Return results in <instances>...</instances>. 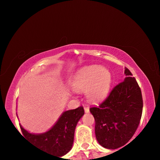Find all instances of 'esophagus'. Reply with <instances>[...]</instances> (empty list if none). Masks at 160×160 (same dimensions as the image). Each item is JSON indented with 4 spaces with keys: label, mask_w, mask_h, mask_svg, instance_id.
Returning a JSON list of instances; mask_svg holds the SVG:
<instances>
[{
    "label": "esophagus",
    "mask_w": 160,
    "mask_h": 160,
    "mask_svg": "<svg viewBox=\"0 0 160 160\" xmlns=\"http://www.w3.org/2000/svg\"><path fill=\"white\" fill-rule=\"evenodd\" d=\"M84 109H85V112L86 113L90 112V109H89V108H88V107H84Z\"/></svg>",
    "instance_id": "esophagus-1"
}]
</instances>
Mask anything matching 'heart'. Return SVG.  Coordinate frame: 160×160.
Returning <instances> with one entry per match:
<instances>
[{
    "mask_svg": "<svg viewBox=\"0 0 160 160\" xmlns=\"http://www.w3.org/2000/svg\"><path fill=\"white\" fill-rule=\"evenodd\" d=\"M112 75L106 68L99 66L83 67L75 72L71 79V85L75 90H87L91 101L98 102L107 95L109 90Z\"/></svg>",
    "mask_w": 160,
    "mask_h": 160,
    "instance_id": "b5f03b06",
    "label": "heart"
}]
</instances>
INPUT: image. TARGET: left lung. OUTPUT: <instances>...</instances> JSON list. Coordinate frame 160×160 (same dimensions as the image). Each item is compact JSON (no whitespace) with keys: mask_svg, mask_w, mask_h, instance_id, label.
Listing matches in <instances>:
<instances>
[{"mask_svg":"<svg viewBox=\"0 0 160 160\" xmlns=\"http://www.w3.org/2000/svg\"><path fill=\"white\" fill-rule=\"evenodd\" d=\"M126 78L117 84L98 107L90 109L95 120L97 141L107 149L126 145L136 131L141 119V90L131 72L125 68Z\"/></svg>","mask_w":160,"mask_h":160,"instance_id":"obj_1","label":"left lung"}]
</instances>
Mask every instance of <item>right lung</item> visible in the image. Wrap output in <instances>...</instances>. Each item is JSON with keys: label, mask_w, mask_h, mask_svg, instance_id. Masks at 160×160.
Returning <instances> with one entry per match:
<instances>
[{"label": "right lung", "mask_w": 160, "mask_h": 160, "mask_svg": "<svg viewBox=\"0 0 160 160\" xmlns=\"http://www.w3.org/2000/svg\"><path fill=\"white\" fill-rule=\"evenodd\" d=\"M85 113L83 107L65 112L52 128L43 134H32L20 126L23 136L38 148L57 157L68 152L72 146L78 121Z\"/></svg>", "instance_id": "right-lung-1"}]
</instances>
